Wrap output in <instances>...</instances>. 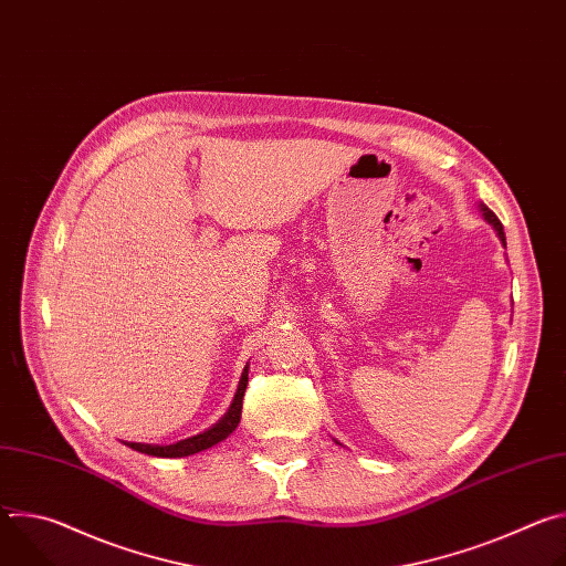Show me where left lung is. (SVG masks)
Here are the masks:
<instances>
[{
  "instance_id": "1",
  "label": "left lung",
  "mask_w": 566,
  "mask_h": 566,
  "mask_svg": "<svg viewBox=\"0 0 566 566\" xmlns=\"http://www.w3.org/2000/svg\"><path fill=\"white\" fill-rule=\"evenodd\" d=\"M479 210L483 212V217H486V221L497 230V237L502 239V244L506 247V234H504V226H502V221L497 219V214L486 206V203H479Z\"/></svg>"
}]
</instances>
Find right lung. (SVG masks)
Wrapping results in <instances>:
<instances>
[{
	"mask_svg": "<svg viewBox=\"0 0 566 566\" xmlns=\"http://www.w3.org/2000/svg\"><path fill=\"white\" fill-rule=\"evenodd\" d=\"M247 385H249V367H244V374H241V380H239V387L234 391V398L230 402V410L223 415V419L219 423H214L210 430L197 434V437H190V439H184V441H177L172 446H151V443H125L129 446L132 450L136 452H143V454H151V457H190L195 452H201V450H208L212 446H217L219 441H223L228 434H232V430L239 426V419H241V400H244V391H247Z\"/></svg>",
	"mask_w": 566,
	"mask_h": 566,
	"instance_id": "obj_1",
	"label": "right lung"
}]
</instances>
